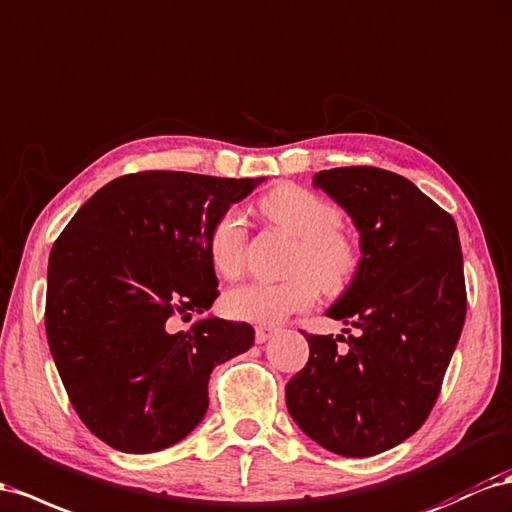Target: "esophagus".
Wrapping results in <instances>:
<instances>
[{
    "label": "esophagus",
    "instance_id": "34e87169",
    "mask_svg": "<svg viewBox=\"0 0 512 512\" xmlns=\"http://www.w3.org/2000/svg\"><path fill=\"white\" fill-rule=\"evenodd\" d=\"M275 327H267V325H260V327H256V342L258 344H265L273 334H275Z\"/></svg>",
    "mask_w": 512,
    "mask_h": 512
}]
</instances>
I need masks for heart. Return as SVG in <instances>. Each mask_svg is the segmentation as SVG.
<instances>
[{"mask_svg":"<svg viewBox=\"0 0 512 512\" xmlns=\"http://www.w3.org/2000/svg\"><path fill=\"white\" fill-rule=\"evenodd\" d=\"M260 209L269 222L299 239L290 273L284 282H245L230 288L224 310L234 321L273 325L288 314L310 308L319 286L338 290L359 267L357 245L342 234V215L334 202L295 185H284L262 198ZM209 256L217 273L234 278L243 269L247 226L241 211L219 213L206 234Z\"/></svg>","mask_w":512,"mask_h":512,"instance_id":"1","label":"heart"}]
</instances>
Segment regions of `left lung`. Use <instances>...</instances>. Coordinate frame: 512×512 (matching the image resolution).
Instances as JSON below:
<instances>
[{"label": "left lung", "mask_w": 512, "mask_h": 512, "mask_svg": "<svg viewBox=\"0 0 512 512\" xmlns=\"http://www.w3.org/2000/svg\"><path fill=\"white\" fill-rule=\"evenodd\" d=\"M312 185L359 232V267L327 310L357 336L303 334L310 357L286 383V407L325 450L372 457L416 433L439 396L467 310L459 230L441 206L388 170H323Z\"/></svg>", "instance_id": "obj_1"}]
</instances>
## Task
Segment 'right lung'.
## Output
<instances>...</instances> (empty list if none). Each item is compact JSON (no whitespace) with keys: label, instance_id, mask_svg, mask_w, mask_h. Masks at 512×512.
<instances>
[{"label":"right lung","instance_id":"obj_1","mask_svg":"<svg viewBox=\"0 0 512 512\" xmlns=\"http://www.w3.org/2000/svg\"><path fill=\"white\" fill-rule=\"evenodd\" d=\"M265 178L140 172L101 187L51 247L47 340L77 416L107 446L170 448L209 409L215 366L245 353L254 329L206 316L189 331L172 316L217 299L206 234Z\"/></svg>","mask_w":512,"mask_h":512}]
</instances>
